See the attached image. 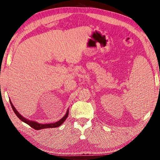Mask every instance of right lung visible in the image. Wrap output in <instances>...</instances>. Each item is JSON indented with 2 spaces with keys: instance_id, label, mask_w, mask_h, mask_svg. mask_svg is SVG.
<instances>
[{
  "instance_id": "1",
  "label": "right lung",
  "mask_w": 160,
  "mask_h": 160,
  "mask_svg": "<svg viewBox=\"0 0 160 160\" xmlns=\"http://www.w3.org/2000/svg\"><path fill=\"white\" fill-rule=\"evenodd\" d=\"M10 102L11 104V106H12L13 110L14 113L16 114V115L18 116L22 121H23L25 123H27V124H28L30 126V127H31L32 128H33V129H35V130H41V129L50 128H56V127H60L61 124H63V122L65 121V119H67V117H68V115H69V110H68L63 118L61 119L60 121H58V122H56L54 123H50V124H39L37 122H34V121H30V120L25 119L24 117H23L22 115H21L19 114V113L16 110V109L15 108V107L12 104L11 100H10Z\"/></svg>"
}]
</instances>
